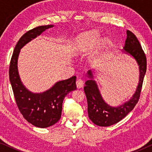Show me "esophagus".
<instances>
[{"instance_id":"34e87169","label":"esophagus","mask_w":152,"mask_h":152,"mask_svg":"<svg viewBox=\"0 0 152 152\" xmlns=\"http://www.w3.org/2000/svg\"><path fill=\"white\" fill-rule=\"evenodd\" d=\"M76 85H77V88H81L84 86V82L82 80H77L76 82Z\"/></svg>"}]
</instances>
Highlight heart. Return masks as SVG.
<instances>
[{
  "label": "heart",
  "instance_id": "b5f03b06",
  "mask_svg": "<svg viewBox=\"0 0 152 152\" xmlns=\"http://www.w3.org/2000/svg\"><path fill=\"white\" fill-rule=\"evenodd\" d=\"M100 40V36L96 31H89L82 33L77 37L75 41V48L78 53H84L93 49ZM107 41L104 39L101 41V45L105 46Z\"/></svg>",
  "mask_w": 152,
  "mask_h": 152
}]
</instances>
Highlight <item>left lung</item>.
I'll return each mask as SVG.
<instances>
[{"instance_id": "obj_1", "label": "left lung", "mask_w": 152, "mask_h": 152, "mask_svg": "<svg viewBox=\"0 0 152 152\" xmlns=\"http://www.w3.org/2000/svg\"><path fill=\"white\" fill-rule=\"evenodd\" d=\"M122 52L134 57L138 64L140 72L138 86L129 100L118 107H112L104 100L96 81L93 80V72L88 70V80L85 82L84 89L88 102V117L96 125L109 126L118 123L134 109L140 97L147 70V59L138 39L129 30H126L125 44Z\"/></svg>"}]
</instances>
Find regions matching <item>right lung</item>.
<instances>
[{"label": "right lung", "mask_w": 152, "mask_h": 152, "mask_svg": "<svg viewBox=\"0 0 152 152\" xmlns=\"http://www.w3.org/2000/svg\"><path fill=\"white\" fill-rule=\"evenodd\" d=\"M53 27V25L39 26L23 35L14 48L10 65V81L18 109L27 121L39 128L48 127L59 121L64 97L77 88L75 76L59 81L48 90L39 93L29 91L20 79L18 58L20 49L45 30Z\"/></svg>", "instance_id": "obj_1"}]
</instances>
